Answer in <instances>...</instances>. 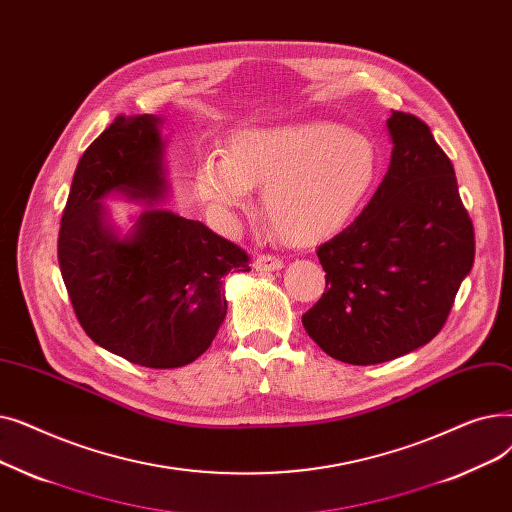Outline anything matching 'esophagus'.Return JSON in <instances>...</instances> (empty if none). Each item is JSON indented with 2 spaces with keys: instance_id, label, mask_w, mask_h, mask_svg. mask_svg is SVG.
Here are the masks:
<instances>
[{
  "instance_id": "34e87169",
  "label": "esophagus",
  "mask_w": 512,
  "mask_h": 512,
  "mask_svg": "<svg viewBox=\"0 0 512 512\" xmlns=\"http://www.w3.org/2000/svg\"><path fill=\"white\" fill-rule=\"evenodd\" d=\"M254 269L260 273H273V271H281L283 269V260L277 256H269V254H260L254 260Z\"/></svg>"
}]
</instances>
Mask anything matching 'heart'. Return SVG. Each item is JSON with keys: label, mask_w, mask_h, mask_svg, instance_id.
I'll list each match as a JSON object with an SVG mask.
<instances>
[{"label": "heart", "mask_w": 512, "mask_h": 512, "mask_svg": "<svg viewBox=\"0 0 512 512\" xmlns=\"http://www.w3.org/2000/svg\"><path fill=\"white\" fill-rule=\"evenodd\" d=\"M379 152L371 137L329 120L246 127L227 154L196 166V193L218 223L231 225L262 187V212L281 239L314 246L342 231L371 196Z\"/></svg>", "instance_id": "obj_1"}]
</instances>
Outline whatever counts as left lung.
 Masks as SVG:
<instances>
[{
	"label": "left lung",
	"mask_w": 512,
	"mask_h": 512,
	"mask_svg": "<svg viewBox=\"0 0 512 512\" xmlns=\"http://www.w3.org/2000/svg\"><path fill=\"white\" fill-rule=\"evenodd\" d=\"M387 131V173L356 221L316 252L327 285L302 316L323 352L360 367L429 344L475 260L454 166L429 127L394 110Z\"/></svg>",
	"instance_id": "obj_1"
}]
</instances>
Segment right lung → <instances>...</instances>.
<instances>
[{
  "instance_id": "1",
  "label": "right lung",
  "mask_w": 512,
  "mask_h": 512,
  "mask_svg": "<svg viewBox=\"0 0 512 512\" xmlns=\"http://www.w3.org/2000/svg\"><path fill=\"white\" fill-rule=\"evenodd\" d=\"M162 118L118 116L79 160L62 212L58 262L85 333L97 346L150 369L202 356L227 316L223 277L250 258L200 221L156 206L168 193ZM120 195L146 210L127 236L103 200Z\"/></svg>"
}]
</instances>
